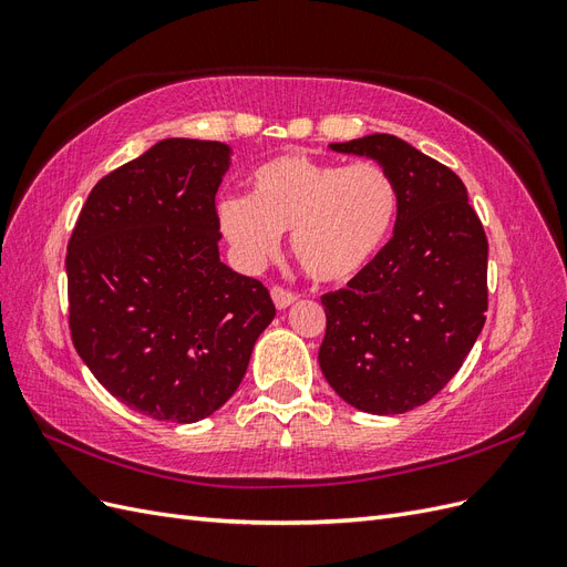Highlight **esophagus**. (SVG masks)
I'll return each mask as SVG.
<instances>
[{"instance_id": "1", "label": "esophagus", "mask_w": 567, "mask_h": 567, "mask_svg": "<svg viewBox=\"0 0 567 567\" xmlns=\"http://www.w3.org/2000/svg\"><path fill=\"white\" fill-rule=\"evenodd\" d=\"M296 290H290V288H286V286H271V300H274V305L279 307V310H286L288 305H293L296 302Z\"/></svg>"}]
</instances>
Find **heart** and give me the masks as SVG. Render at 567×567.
<instances>
[{"label": "heart", "mask_w": 567, "mask_h": 567, "mask_svg": "<svg viewBox=\"0 0 567 567\" xmlns=\"http://www.w3.org/2000/svg\"><path fill=\"white\" fill-rule=\"evenodd\" d=\"M248 198L219 203V227L244 262L262 265L290 231L300 267L317 281H348L381 250L398 217V186L379 165L321 163L305 153L252 169Z\"/></svg>", "instance_id": "1"}]
</instances>
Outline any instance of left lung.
Instances as JSON below:
<instances>
[{
	"label": "left lung",
	"instance_id": "1",
	"mask_svg": "<svg viewBox=\"0 0 567 567\" xmlns=\"http://www.w3.org/2000/svg\"><path fill=\"white\" fill-rule=\"evenodd\" d=\"M331 148L379 161L400 205L379 255L346 288L321 296L319 367L348 404L404 414L450 383L483 331L487 236L458 175L398 136Z\"/></svg>",
	"mask_w": 567,
	"mask_h": 567
}]
</instances>
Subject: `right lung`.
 I'll list each match as a JSON object with an SVG mask.
<instances>
[{"instance_id":"1","label":"right lung","mask_w":567,"mask_h":567,"mask_svg":"<svg viewBox=\"0 0 567 567\" xmlns=\"http://www.w3.org/2000/svg\"><path fill=\"white\" fill-rule=\"evenodd\" d=\"M229 146L163 140L99 179L68 241V329L115 400L156 421L210 416L277 315L219 262L215 194Z\"/></svg>"}]
</instances>
